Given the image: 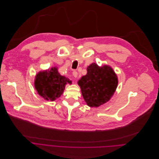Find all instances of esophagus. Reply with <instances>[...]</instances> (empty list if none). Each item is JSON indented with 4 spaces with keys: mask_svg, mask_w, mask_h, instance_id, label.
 <instances>
[{
    "mask_svg": "<svg viewBox=\"0 0 159 159\" xmlns=\"http://www.w3.org/2000/svg\"><path fill=\"white\" fill-rule=\"evenodd\" d=\"M72 75H73V76L74 77V78H76L77 76H78V72H76V71H73V72H72Z\"/></svg>",
    "mask_w": 159,
    "mask_h": 159,
    "instance_id": "34e87169",
    "label": "esophagus"
}]
</instances>
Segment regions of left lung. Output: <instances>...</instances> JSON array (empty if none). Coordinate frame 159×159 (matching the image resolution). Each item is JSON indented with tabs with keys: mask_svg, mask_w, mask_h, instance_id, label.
<instances>
[{
	"mask_svg": "<svg viewBox=\"0 0 159 159\" xmlns=\"http://www.w3.org/2000/svg\"><path fill=\"white\" fill-rule=\"evenodd\" d=\"M87 73L78 81L81 94L89 107H99L108 102L118 85V78L112 68L96 63L90 65Z\"/></svg>",
	"mask_w": 159,
	"mask_h": 159,
	"instance_id": "obj_1",
	"label": "left lung"
}]
</instances>
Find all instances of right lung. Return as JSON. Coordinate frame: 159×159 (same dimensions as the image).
Returning a JSON list of instances; mask_svg holds the SVG:
<instances>
[{"label": "right lung", "instance_id": "1", "mask_svg": "<svg viewBox=\"0 0 159 159\" xmlns=\"http://www.w3.org/2000/svg\"><path fill=\"white\" fill-rule=\"evenodd\" d=\"M67 83L70 84L71 81L60 75L57 68L54 67L37 74L35 88L45 100L54 101L62 94Z\"/></svg>", "mask_w": 159, "mask_h": 159}]
</instances>
